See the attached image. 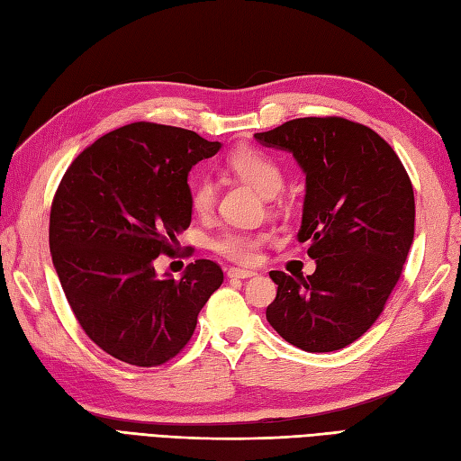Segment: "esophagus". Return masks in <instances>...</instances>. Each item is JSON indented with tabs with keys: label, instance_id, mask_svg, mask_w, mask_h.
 <instances>
[{
	"label": "esophagus",
	"instance_id": "34e87169",
	"mask_svg": "<svg viewBox=\"0 0 461 461\" xmlns=\"http://www.w3.org/2000/svg\"><path fill=\"white\" fill-rule=\"evenodd\" d=\"M227 276H229V278H240V280H244V278H252V276H257V272H254V270H244V268H229Z\"/></svg>",
	"mask_w": 461,
	"mask_h": 461
}]
</instances>
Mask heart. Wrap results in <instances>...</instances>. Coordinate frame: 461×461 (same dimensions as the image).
Returning <instances> with one entry per match:
<instances>
[{
  "label": "heart",
  "mask_w": 461,
  "mask_h": 461,
  "mask_svg": "<svg viewBox=\"0 0 461 461\" xmlns=\"http://www.w3.org/2000/svg\"><path fill=\"white\" fill-rule=\"evenodd\" d=\"M230 169L239 177L249 181L264 197H274L284 187V169L268 153L254 148H239L229 158ZM217 203V185L209 176H199L191 181V207L199 214H207ZM266 240L262 232L247 230H222L212 240V249L222 257L240 264L258 260V249Z\"/></svg>",
  "instance_id": "obj_1"
}]
</instances>
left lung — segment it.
Masks as SVG:
<instances>
[{
    "mask_svg": "<svg viewBox=\"0 0 461 461\" xmlns=\"http://www.w3.org/2000/svg\"><path fill=\"white\" fill-rule=\"evenodd\" d=\"M290 151L305 176L298 240L312 276L272 270L266 320L308 353L343 349L369 330L402 274L414 240V191L386 141L345 118H298L262 134Z\"/></svg>",
    "mask_w": 461,
    "mask_h": 461,
    "instance_id": "left-lung-1",
    "label": "left lung"
}]
</instances>
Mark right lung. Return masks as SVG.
Listing matches in <instances>:
<instances>
[{
  "mask_svg": "<svg viewBox=\"0 0 461 461\" xmlns=\"http://www.w3.org/2000/svg\"><path fill=\"white\" fill-rule=\"evenodd\" d=\"M221 141L136 122L98 138L70 163L50 207L49 244L70 310L102 351L136 366L173 359L222 284L212 260L179 280L153 262L191 224L189 171Z\"/></svg>",
  "mask_w": 461,
  "mask_h": 461,
  "instance_id": "obj_1",
  "label": "right lung"
}]
</instances>
